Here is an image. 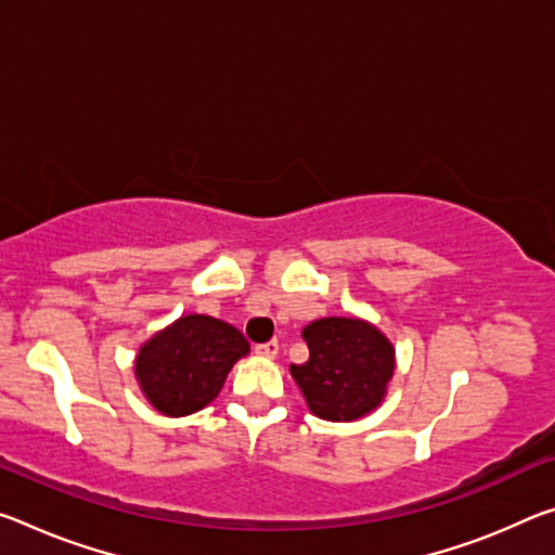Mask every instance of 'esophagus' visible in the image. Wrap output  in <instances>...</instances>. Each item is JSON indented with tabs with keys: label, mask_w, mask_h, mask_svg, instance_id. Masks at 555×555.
<instances>
[{
	"label": "esophagus",
	"mask_w": 555,
	"mask_h": 555,
	"mask_svg": "<svg viewBox=\"0 0 555 555\" xmlns=\"http://www.w3.org/2000/svg\"><path fill=\"white\" fill-rule=\"evenodd\" d=\"M254 353L261 356V358H274L279 353V340L259 343V346H254Z\"/></svg>",
	"instance_id": "obj_1"
}]
</instances>
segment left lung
I'll return each mask as SVG.
<instances>
[{"label":"left lung","instance_id":"left-lung-1","mask_svg":"<svg viewBox=\"0 0 555 555\" xmlns=\"http://www.w3.org/2000/svg\"><path fill=\"white\" fill-rule=\"evenodd\" d=\"M304 340L309 360L292 365V375L315 417L350 422L383 402L395 348L373 323L331 315L306 325Z\"/></svg>","mask_w":555,"mask_h":555}]
</instances>
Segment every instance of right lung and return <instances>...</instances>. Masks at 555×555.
I'll use <instances>...</instances> for the list:
<instances>
[{"label":"right lung","instance_id":"1","mask_svg":"<svg viewBox=\"0 0 555 555\" xmlns=\"http://www.w3.org/2000/svg\"><path fill=\"white\" fill-rule=\"evenodd\" d=\"M249 343L234 325L190 313L143 343L135 358L140 390L167 417L192 415L212 402Z\"/></svg>","mask_w":555,"mask_h":555}]
</instances>
